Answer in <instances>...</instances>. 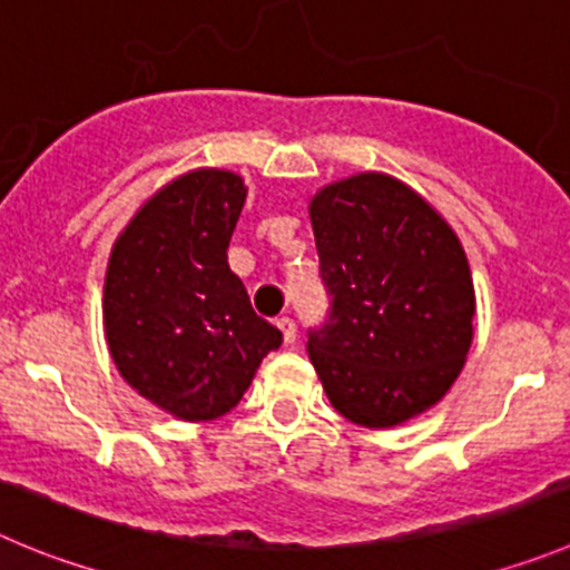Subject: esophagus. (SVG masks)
Here are the masks:
<instances>
[{"mask_svg":"<svg viewBox=\"0 0 570 570\" xmlns=\"http://www.w3.org/2000/svg\"><path fill=\"white\" fill-rule=\"evenodd\" d=\"M278 328H281V334H284V343L286 345H292L295 343V337H297V326H295V321H292V317H278Z\"/></svg>","mask_w":570,"mask_h":570,"instance_id":"obj_1","label":"esophagus"}]
</instances>
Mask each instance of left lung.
Instances as JSON below:
<instances>
[{"label":"left lung","mask_w":570,"mask_h":570,"mask_svg":"<svg viewBox=\"0 0 570 570\" xmlns=\"http://www.w3.org/2000/svg\"><path fill=\"white\" fill-rule=\"evenodd\" d=\"M326 321L309 360L348 422L393 428L435 405L472 343L470 264L459 236L385 174L323 188L309 205Z\"/></svg>","instance_id":"1"}]
</instances>
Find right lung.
<instances>
[{
    "mask_svg": "<svg viewBox=\"0 0 570 570\" xmlns=\"http://www.w3.org/2000/svg\"><path fill=\"white\" fill-rule=\"evenodd\" d=\"M244 196L230 171L174 179L140 207L106 269L104 323L117 371L185 422L233 411L261 360L284 343L227 264Z\"/></svg>",
    "mask_w": 570,
    "mask_h": 570,
    "instance_id": "1",
    "label": "right lung"
}]
</instances>
